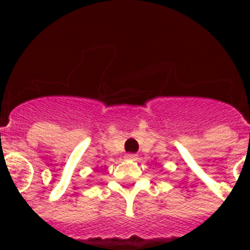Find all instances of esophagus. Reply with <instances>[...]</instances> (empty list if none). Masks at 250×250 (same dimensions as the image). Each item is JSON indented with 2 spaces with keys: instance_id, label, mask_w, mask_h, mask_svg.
<instances>
[{
  "instance_id": "34e87169",
  "label": "esophagus",
  "mask_w": 250,
  "mask_h": 250,
  "mask_svg": "<svg viewBox=\"0 0 250 250\" xmlns=\"http://www.w3.org/2000/svg\"><path fill=\"white\" fill-rule=\"evenodd\" d=\"M127 158H128V159H132V161H135V159H138V155H136V154H127Z\"/></svg>"
}]
</instances>
